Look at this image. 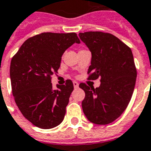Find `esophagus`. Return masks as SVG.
<instances>
[{"instance_id": "1", "label": "esophagus", "mask_w": 151, "mask_h": 151, "mask_svg": "<svg viewBox=\"0 0 151 151\" xmlns=\"http://www.w3.org/2000/svg\"><path fill=\"white\" fill-rule=\"evenodd\" d=\"M73 87H74V88H78V87H79V84H78L77 81H73Z\"/></svg>"}]
</instances>
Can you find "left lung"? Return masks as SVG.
I'll return each mask as SVG.
<instances>
[{
    "instance_id": "8db88e82",
    "label": "left lung",
    "mask_w": 151,
    "mask_h": 151,
    "mask_svg": "<svg viewBox=\"0 0 151 151\" xmlns=\"http://www.w3.org/2000/svg\"><path fill=\"white\" fill-rule=\"evenodd\" d=\"M81 40L92 53L88 80L101 79L94 88L86 83L82 109L92 123L104 125L119 118L128 105L134 92L137 70L131 48L110 33H79Z\"/></svg>"
}]
</instances>
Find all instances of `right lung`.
I'll return each instance as SVG.
<instances>
[{
	"mask_svg": "<svg viewBox=\"0 0 151 151\" xmlns=\"http://www.w3.org/2000/svg\"><path fill=\"white\" fill-rule=\"evenodd\" d=\"M74 42L80 43L74 32H43L26 40L12 58L15 102L23 116L40 128H53L64 119L73 82L66 80L53 90L51 76L60 67L63 53Z\"/></svg>",
	"mask_w": 151,
	"mask_h": 151,
	"instance_id": "1",
	"label": "right lung"
}]
</instances>
